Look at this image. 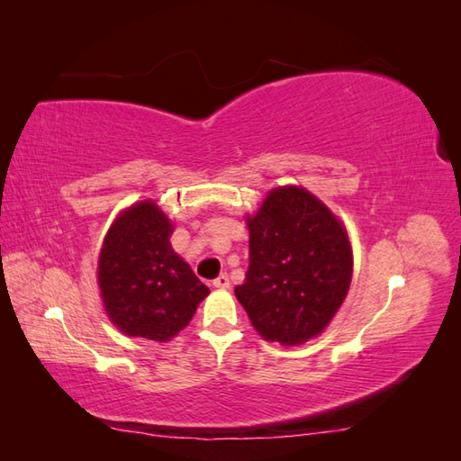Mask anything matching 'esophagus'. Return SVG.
I'll return each instance as SVG.
<instances>
[{
	"mask_svg": "<svg viewBox=\"0 0 461 461\" xmlns=\"http://www.w3.org/2000/svg\"><path fill=\"white\" fill-rule=\"evenodd\" d=\"M212 283H213V287H218V289H228V287H230L228 273H221V276L215 277Z\"/></svg>",
	"mask_w": 461,
	"mask_h": 461,
	"instance_id": "esophagus-1",
	"label": "esophagus"
}]
</instances>
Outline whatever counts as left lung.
<instances>
[{
    "label": "left lung",
    "mask_w": 461,
    "mask_h": 461,
    "mask_svg": "<svg viewBox=\"0 0 461 461\" xmlns=\"http://www.w3.org/2000/svg\"><path fill=\"white\" fill-rule=\"evenodd\" d=\"M249 267L236 297L266 340L301 345L325 329L352 277L347 231L297 185L269 192L248 218Z\"/></svg>",
    "instance_id": "obj_1"
}]
</instances>
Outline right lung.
Wrapping results in <instances>:
<instances>
[{
    "instance_id": "right-lung-1",
    "label": "right lung",
    "mask_w": 461,
    "mask_h": 461,
    "mask_svg": "<svg viewBox=\"0 0 461 461\" xmlns=\"http://www.w3.org/2000/svg\"><path fill=\"white\" fill-rule=\"evenodd\" d=\"M172 223L152 202L113 223L99 258V285L111 321L129 337L164 342L192 321L210 289L170 246Z\"/></svg>"
}]
</instances>
